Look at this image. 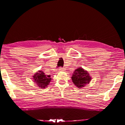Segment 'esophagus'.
<instances>
[{"instance_id":"obj_1","label":"esophagus","mask_w":125,"mask_h":125,"mask_svg":"<svg viewBox=\"0 0 125 125\" xmlns=\"http://www.w3.org/2000/svg\"><path fill=\"white\" fill-rule=\"evenodd\" d=\"M64 68H60L58 69V72H60L63 71H64Z\"/></svg>"}]
</instances>
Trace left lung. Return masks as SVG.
I'll return each mask as SVG.
<instances>
[{
    "instance_id": "1",
    "label": "left lung",
    "mask_w": 125,
    "mask_h": 125,
    "mask_svg": "<svg viewBox=\"0 0 125 125\" xmlns=\"http://www.w3.org/2000/svg\"><path fill=\"white\" fill-rule=\"evenodd\" d=\"M72 80L74 84L79 89L85 87L90 83L92 77L87 71L79 67L73 72Z\"/></svg>"
}]
</instances>
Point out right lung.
I'll return each mask as SVG.
<instances>
[{"label": "right lung", "instance_id": "add662e5", "mask_svg": "<svg viewBox=\"0 0 125 125\" xmlns=\"http://www.w3.org/2000/svg\"><path fill=\"white\" fill-rule=\"evenodd\" d=\"M33 81L37 84V86L41 89H45L47 87L51 80V75H46L42 71H38L32 76Z\"/></svg>", "mask_w": 125, "mask_h": 125}]
</instances>
